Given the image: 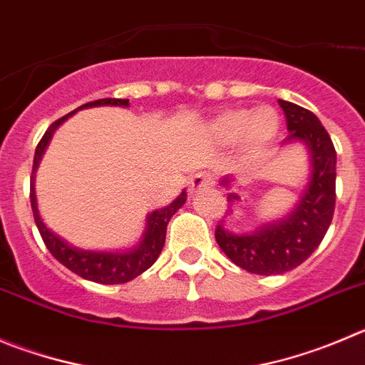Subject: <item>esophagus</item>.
Segmentation results:
<instances>
[{
  "instance_id": "esophagus-1",
  "label": "esophagus",
  "mask_w": 365,
  "mask_h": 365,
  "mask_svg": "<svg viewBox=\"0 0 365 365\" xmlns=\"http://www.w3.org/2000/svg\"><path fill=\"white\" fill-rule=\"evenodd\" d=\"M214 180L210 175H205V173H198V175H194L189 182V190L190 192H200V190L207 189V187H212Z\"/></svg>"
}]
</instances>
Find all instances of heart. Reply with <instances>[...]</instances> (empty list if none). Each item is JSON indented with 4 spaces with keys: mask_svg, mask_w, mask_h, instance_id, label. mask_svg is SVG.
<instances>
[{
    "mask_svg": "<svg viewBox=\"0 0 365 365\" xmlns=\"http://www.w3.org/2000/svg\"><path fill=\"white\" fill-rule=\"evenodd\" d=\"M281 118L270 106L255 110H227L210 120L207 133L216 144L230 145L241 140L247 151H259L279 133Z\"/></svg>",
    "mask_w": 365,
    "mask_h": 365,
    "instance_id": "obj_1",
    "label": "heart"
}]
</instances>
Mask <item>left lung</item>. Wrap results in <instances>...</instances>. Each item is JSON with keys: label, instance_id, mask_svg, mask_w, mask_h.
I'll return each instance as SVG.
<instances>
[{"label": "left lung", "instance_id": "left-lung-1", "mask_svg": "<svg viewBox=\"0 0 365 365\" xmlns=\"http://www.w3.org/2000/svg\"><path fill=\"white\" fill-rule=\"evenodd\" d=\"M290 135L282 145L302 144L308 149L309 175L294 209L279 220L259 225L254 232L237 234L221 221L216 241L232 263L257 275L284 274L304 263L324 240L335 210L336 153L321 120L294 102L281 101ZM234 176H223L220 185L232 189ZM227 202L237 205L241 194L227 192Z\"/></svg>", "mask_w": 365, "mask_h": 365}]
</instances>
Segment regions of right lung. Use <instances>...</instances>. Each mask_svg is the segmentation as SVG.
I'll return each instance as SVG.
<instances>
[{"instance_id":"right-lung-1","label":"right lung","mask_w":365,"mask_h":365,"mask_svg":"<svg viewBox=\"0 0 365 365\" xmlns=\"http://www.w3.org/2000/svg\"><path fill=\"white\" fill-rule=\"evenodd\" d=\"M97 106H120V108H128L129 101L128 98H101V101L88 102V104H83L75 111L68 113L66 117L56 120L46 129L41 142L37 144L36 155H34L32 176H30V203H32L34 220H36L41 237H43L46 248L52 252V255L61 264H64L68 270L81 275L83 279H88V281L101 282V284H122V282H128L131 279L138 277L140 274H144L158 259L163 243H165L167 223L175 216L176 210L187 202V192L182 190V194L175 202L148 214V217H145V230L142 234L140 241L135 247L125 248V250H90V248L75 247L70 241H66L59 234L53 232L50 227H46V223H44L39 214L36 198V171L37 167H39L41 158H43L46 148H48L56 129L64 120H68V117L75 115L79 110L97 108Z\"/></svg>"}]
</instances>
